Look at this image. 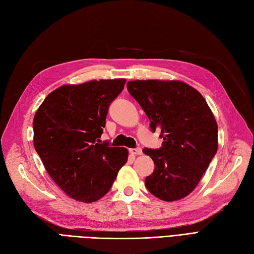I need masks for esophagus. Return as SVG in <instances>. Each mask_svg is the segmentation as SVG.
<instances>
[{"label":"esophagus","instance_id":"esophagus-1","mask_svg":"<svg viewBox=\"0 0 254 254\" xmlns=\"http://www.w3.org/2000/svg\"><path fill=\"white\" fill-rule=\"evenodd\" d=\"M129 153L132 155H141L142 154V150L141 148H135V149H130Z\"/></svg>","mask_w":254,"mask_h":254}]
</instances>
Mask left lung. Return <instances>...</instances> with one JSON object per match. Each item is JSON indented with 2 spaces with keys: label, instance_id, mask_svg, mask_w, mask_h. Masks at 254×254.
I'll list each match as a JSON object with an SVG mask.
<instances>
[{
  "label": "left lung",
  "instance_id": "obj_1",
  "mask_svg": "<svg viewBox=\"0 0 254 254\" xmlns=\"http://www.w3.org/2000/svg\"><path fill=\"white\" fill-rule=\"evenodd\" d=\"M127 91L160 130L159 149H143L155 163L144 184L166 201L182 199L198 185L217 152V124L204 98L181 81L136 80Z\"/></svg>",
  "mask_w": 254,
  "mask_h": 254
}]
</instances>
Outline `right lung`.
<instances>
[{
    "mask_svg": "<svg viewBox=\"0 0 254 254\" xmlns=\"http://www.w3.org/2000/svg\"><path fill=\"white\" fill-rule=\"evenodd\" d=\"M126 81L63 85L45 98L35 115V149L53 181L78 201L100 199L127 161V149L98 143L109 106Z\"/></svg>",
    "mask_w": 254,
    "mask_h": 254,
    "instance_id": "1",
    "label": "right lung"
}]
</instances>
